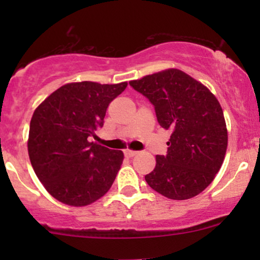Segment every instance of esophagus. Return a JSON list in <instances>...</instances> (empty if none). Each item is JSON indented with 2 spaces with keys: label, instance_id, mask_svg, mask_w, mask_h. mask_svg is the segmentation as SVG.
Listing matches in <instances>:
<instances>
[{
  "label": "esophagus",
  "instance_id": "34e87169",
  "mask_svg": "<svg viewBox=\"0 0 260 260\" xmlns=\"http://www.w3.org/2000/svg\"><path fill=\"white\" fill-rule=\"evenodd\" d=\"M137 154H138V151H136V150H131V149H126V150H124V155H126V156H128V157H133V156H136Z\"/></svg>",
  "mask_w": 260,
  "mask_h": 260
}]
</instances>
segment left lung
I'll return each instance as SVG.
<instances>
[{"label": "left lung", "instance_id": "1", "mask_svg": "<svg viewBox=\"0 0 260 260\" xmlns=\"http://www.w3.org/2000/svg\"><path fill=\"white\" fill-rule=\"evenodd\" d=\"M129 84L150 100L160 126L172 132L168 154L156 155L147 183L175 201L198 196L214 181L228 149V128L215 95L177 68Z\"/></svg>", "mask_w": 260, "mask_h": 260}]
</instances>
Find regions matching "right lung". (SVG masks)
Segmentation results:
<instances>
[{
    "label": "right lung",
    "instance_id": "right-lung-1",
    "mask_svg": "<svg viewBox=\"0 0 260 260\" xmlns=\"http://www.w3.org/2000/svg\"><path fill=\"white\" fill-rule=\"evenodd\" d=\"M127 82L67 83L35 109L28 153L45 189L71 207H85L105 196L120 170L123 153L94 142L109 104Z\"/></svg>",
    "mask_w": 260,
    "mask_h": 260
}]
</instances>
